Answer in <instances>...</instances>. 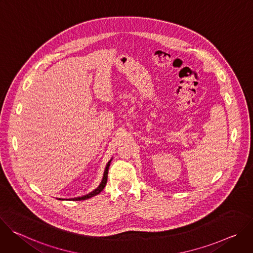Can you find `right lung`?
Wrapping results in <instances>:
<instances>
[{
	"label": "right lung",
	"instance_id": "add662e5",
	"mask_svg": "<svg viewBox=\"0 0 253 253\" xmlns=\"http://www.w3.org/2000/svg\"><path fill=\"white\" fill-rule=\"evenodd\" d=\"M112 161V158L109 160V162H108L106 164V167H105V170H104V174H103V178L101 180V182L99 184V186L94 189L93 191H91L90 193L86 194V195H83V196H79V197H74V198H71L69 200H74V201H78V200H85V199H88V198H91L97 194H99L103 189L104 187L106 186V183H107V178H108V170H109V166H110V163ZM59 200H65V199H62V198H58ZM68 200V199H67Z\"/></svg>",
	"mask_w": 253,
	"mask_h": 253
}]
</instances>
